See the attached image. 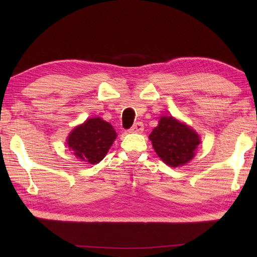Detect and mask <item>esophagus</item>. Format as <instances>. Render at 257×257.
I'll return each mask as SVG.
<instances>
[{
  "label": "esophagus",
  "mask_w": 257,
  "mask_h": 257,
  "mask_svg": "<svg viewBox=\"0 0 257 257\" xmlns=\"http://www.w3.org/2000/svg\"><path fill=\"white\" fill-rule=\"evenodd\" d=\"M144 132V123L141 121L136 122L132 128L129 129V133H134V134H140Z\"/></svg>",
  "instance_id": "1"
}]
</instances>
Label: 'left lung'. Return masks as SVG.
Returning a JSON list of instances; mask_svg holds the SVG:
<instances>
[{
    "label": "left lung",
    "instance_id": "1",
    "mask_svg": "<svg viewBox=\"0 0 257 257\" xmlns=\"http://www.w3.org/2000/svg\"><path fill=\"white\" fill-rule=\"evenodd\" d=\"M149 139L162 161L174 168L192 159L200 144L198 134L172 117H162Z\"/></svg>",
    "mask_w": 257,
    "mask_h": 257
}]
</instances>
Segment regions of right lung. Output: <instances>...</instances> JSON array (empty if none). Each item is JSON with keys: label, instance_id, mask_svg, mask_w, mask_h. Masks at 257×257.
<instances>
[{"label": "right lung", "instance_id": "add662e5", "mask_svg": "<svg viewBox=\"0 0 257 257\" xmlns=\"http://www.w3.org/2000/svg\"><path fill=\"white\" fill-rule=\"evenodd\" d=\"M116 137L110 123L100 118H90L73 130L67 145L78 159L96 165L105 158Z\"/></svg>", "mask_w": 257, "mask_h": 257}]
</instances>
